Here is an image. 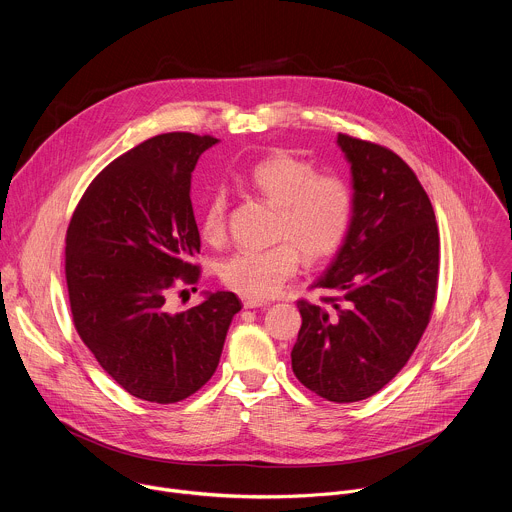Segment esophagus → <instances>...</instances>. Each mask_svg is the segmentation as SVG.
Wrapping results in <instances>:
<instances>
[{
    "mask_svg": "<svg viewBox=\"0 0 512 512\" xmlns=\"http://www.w3.org/2000/svg\"><path fill=\"white\" fill-rule=\"evenodd\" d=\"M243 300V306L247 308V310H251V308H265L269 302H265V300H261V298H249V296H243L241 298Z\"/></svg>",
    "mask_w": 512,
    "mask_h": 512,
    "instance_id": "esophagus-1",
    "label": "esophagus"
}]
</instances>
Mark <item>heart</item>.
<instances>
[{
    "label": "heart",
    "instance_id": "heart-1",
    "mask_svg": "<svg viewBox=\"0 0 512 512\" xmlns=\"http://www.w3.org/2000/svg\"><path fill=\"white\" fill-rule=\"evenodd\" d=\"M245 186L277 208L269 249H247L227 257L218 265L221 281L249 298L277 294L287 277L302 263L334 255L344 243L354 212L350 184L330 172H316V166L287 152H275L257 164L243 178ZM229 200L223 190H214L200 210V235L216 245L227 233Z\"/></svg>",
    "mask_w": 512,
    "mask_h": 512
}]
</instances>
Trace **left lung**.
<instances>
[{"instance_id":"8db88e82","label":"left lung","mask_w":512,"mask_h":512,"mask_svg":"<svg viewBox=\"0 0 512 512\" xmlns=\"http://www.w3.org/2000/svg\"><path fill=\"white\" fill-rule=\"evenodd\" d=\"M354 190L350 231L312 287L324 304L300 300L291 350L298 381L334 403L381 391L417 348L437 294L440 235L415 172L379 143L338 133Z\"/></svg>"}]
</instances>
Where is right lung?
<instances>
[{"mask_svg": "<svg viewBox=\"0 0 512 512\" xmlns=\"http://www.w3.org/2000/svg\"><path fill=\"white\" fill-rule=\"evenodd\" d=\"M216 137L164 133L113 160L85 190L66 231L72 322L129 395L178 403L214 375L241 300L216 291L174 312L170 291L196 283L200 235L190 180Z\"/></svg>", "mask_w": 512, "mask_h": 512, "instance_id": "1", "label": "right lung"}]
</instances>
